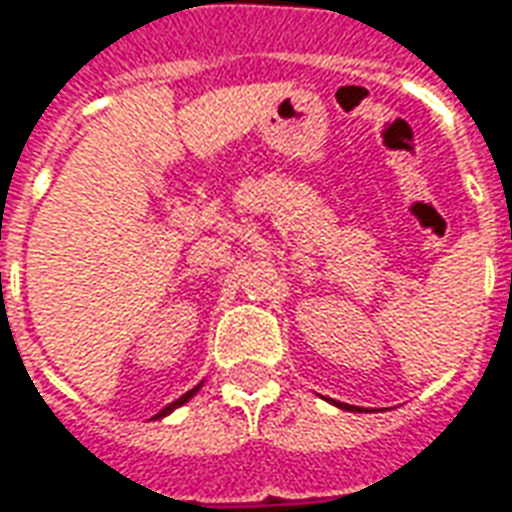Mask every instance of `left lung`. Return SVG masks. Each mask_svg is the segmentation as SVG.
Returning <instances> with one entry per match:
<instances>
[{"label": "left lung", "instance_id": "8db88e82", "mask_svg": "<svg viewBox=\"0 0 512 512\" xmlns=\"http://www.w3.org/2000/svg\"><path fill=\"white\" fill-rule=\"evenodd\" d=\"M343 410H351V407H343Z\"/></svg>", "mask_w": 512, "mask_h": 512}]
</instances>
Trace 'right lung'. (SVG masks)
<instances>
[{
  "instance_id": "right-lung-1",
  "label": "right lung",
  "mask_w": 512,
  "mask_h": 512,
  "mask_svg": "<svg viewBox=\"0 0 512 512\" xmlns=\"http://www.w3.org/2000/svg\"><path fill=\"white\" fill-rule=\"evenodd\" d=\"M197 390H200V384H197L195 390H189V393H183V396H181V398H178V401H172V404H167V407H164V410L158 412V415H155V418H164V415H169V412L175 410V407H181V404H186V401H189V398L195 396Z\"/></svg>"
}]
</instances>
